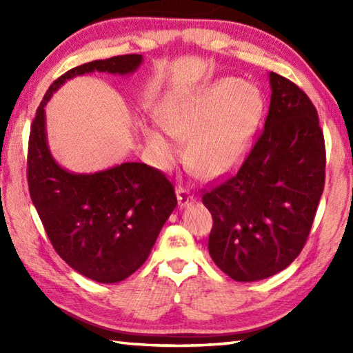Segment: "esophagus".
I'll use <instances>...</instances> for the list:
<instances>
[{
  "label": "esophagus",
  "mask_w": 353,
  "mask_h": 353,
  "mask_svg": "<svg viewBox=\"0 0 353 353\" xmlns=\"http://www.w3.org/2000/svg\"><path fill=\"white\" fill-rule=\"evenodd\" d=\"M176 196H177V203L181 208H186L190 206L191 203H194V194L190 192L186 188H183V186H177L176 188Z\"/></svg>",
  "instance_id": "1"
}]
</instances>
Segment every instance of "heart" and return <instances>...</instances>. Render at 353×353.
Returning a JSON list of instances; mask_svg holds the SVG:
<instances>
[{
  "label": "heart",
  "mask_w": 353,
  "mask_h": 353,
  "mask_svg": "<svg viewBox=\"0 0 353 353\" xmlns=\"http://www.w3.org/2000/svg\"><path fill=\"white\" fill-rule=\"evenodd\" d=\"M262 114L264 99L256 86L236 77H223L163 101L157 121L171 137L190 136L186 157L191 168L201 177L215 179L244 161ZM144 134L161 167L177 161V144L154 124H145Z\"/></svg>",
  "instance_id": "1"
}]
</instances>
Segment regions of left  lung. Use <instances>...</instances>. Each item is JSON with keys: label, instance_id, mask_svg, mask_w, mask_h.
I'll list each match as a JSON object with an SVG mask.
<instances>
[{"label": "left lung", "instance_id": "1", "mask_svg": "<svg viewBox=\"0 0 353 353\" xmlns=\"http://www.w3.org/2000/svg\"><path fill=\"white\" fill-rule=\"evenodd\" d=\"M268 79L272 99L256 144L235 176L201 199L214 220L209 254L236 282L267 279L299 256L325 188L316 108L288 79Z\"/></svg>", "mask_w": 353, "mask_h": 353}]
</instances>
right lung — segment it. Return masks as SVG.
<instances>
[{
	"label": "right lung",
	"mask_w": 353,
	"mask_h": 353,
	"mask_svg": "<svg viewBox=\"0 0 353 353\" xmlns=\"http://www.w3.org/2000/svg\"><path fill=\"white\" fill-rule=\"evenodd\" d=\"M141 54L115 56L66 71L43 95L30 129L27 177L33 205L59 256L89 279L115 283L144 264L177 199L163 172L124 162L97 172H71L52 157L45 106L66 80L89 72L125 76Z\"/></svg>",
	"instance_id": "add662e5"
}]
</instances>
